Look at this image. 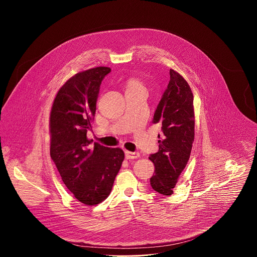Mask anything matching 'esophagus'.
Instances as JSON below:
<instances>
[{
    "label": "esophagus",
    "instance_id": "esophagus-1",
    "mask_svg": "<svg viewBox=\"0 0 257 257\" xmlns=\"http://www.w3.org/2000/svg\"><path fill=\"white\" fill-rule=\"evenodd\" d=\"M140 157V153L139 152H131V151H125V158L126 159H136Z\"/></svg>",
    "mask_w": 257,
    "mask_h": 257
}]
</instances>
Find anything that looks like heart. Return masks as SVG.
Returning <instances> with one entry per match:
<instances>
[{"instance_id": "obj_1", "label": "heart", "mask_w": 257, "mask_h": 257, "mask_svg": "<svg viewBox=\"0 0 257 257\" xmlns=\"http://www.w3.org/2000/svg\"><path fill=\"white\" fill-rule=\"evenodd\" d=\"M138 86H142L141 83L138 80H136V79L128 80V82H127V89H132V88H135V87H138Z\"/></svg>"}]
</instances>
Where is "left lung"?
I'll use <instances>...</instances> for the list:
<instances>
[{"label":"left lung","mask_w":257,"mask_h":257,"mask_svg":"<svg viewBox=\"0 0 257 257\" xmlns=\"http://www.w3.org/2000/svg\"><path fill=\"white\" fill-rule=\"evenodd\" d=\"M192 90L183 77L170 69V81L155 110L152 122L160 123L159 149L151 154L155 170L150 185L159 194L170 196L190 158L195 138Z\"/></svg>","instance_id":"1"}]
</instances>
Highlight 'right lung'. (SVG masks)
I'll list each match as a JSON object with an SVG mask.
<instances>
[{
  "label": "right lung",
  "instance_id": "right-lung-1",
  "mask_svg": "<svg viewBox=\"0 0 257 257\" xmlns=\"http://www.w3.org/2000/svg\"><path fill=\"white\" fill-rule=\"evenodd\" d=\"M110 72L100 66L75 74L59 89L50 110V156L63 183L87 206L108 198L124 159L119 147H90L87 138L100 85Z\"/></svg>",
  "mask_w": 257,
  "mask_h": 257
}]
</instances>
